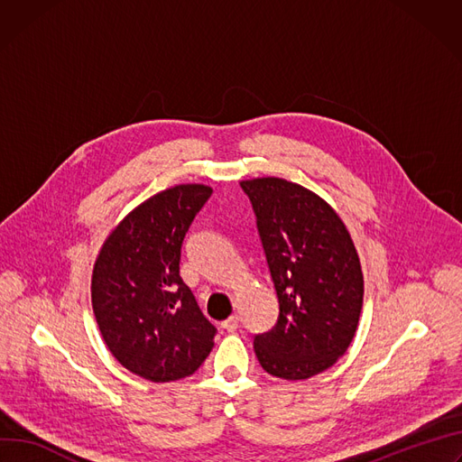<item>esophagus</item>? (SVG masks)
Instances as JSON below:
<instances>
[{"label": "esophagus", "mask_w": 462, "mask_h": 462, "mask_svg": "<svg viewBox=\"0 0 462 462\" xmlns=\"http://www.w3.org/2000/svg\"><path fill=\"white\" fill-rule=\"evenodd\" d=\"M221 326H223L226 331H236L237 326H239V317H237V315L228 317L225 322H221Z\"/></svg>", "instance_id": "34e87169"}]
</instances>
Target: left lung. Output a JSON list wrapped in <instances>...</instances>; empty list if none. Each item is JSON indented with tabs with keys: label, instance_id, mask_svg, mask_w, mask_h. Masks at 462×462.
Masks as SVG:
<instances>
[{
	"label": "left lung",
	"instance_id": "8db88e82",
	"mask_svg": "<svg viewBox=\"0 0 462 462\" xmlns=\"http://www.w3.org/2000/svg\"><path fill=\"white\" fill-rule=\"evenodd\" d=\"M253 202L278 295L273 329L254 337L260 365L282 380H308L350 346L361 308L363 273L354 241L335 209L285 179L241 182Z\"/></svg>",
	"mask_w": 462,
	"mask_h": 462
}]
</instances>
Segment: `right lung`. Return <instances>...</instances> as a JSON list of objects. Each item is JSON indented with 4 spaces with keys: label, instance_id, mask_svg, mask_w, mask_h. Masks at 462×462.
<instances>
[{
    "label": "right lung",
    "instance_id": "add662e5",
    "mask_svg": "<svg viewBox=\"0 0 462 462\" xmlns=\"http://www.w3.org/2000/svg\"><path fill=\"white\" fill-rule=\"evenodd\" d=\"M204 184L163 189L105 239L92 274V308L112 356L133 374L163 383L191 375L214 348L216 326L180 278V248Z\"/></svg>",
    "mask_w": 462,
    "mask_h": 462
}]
</instances>
